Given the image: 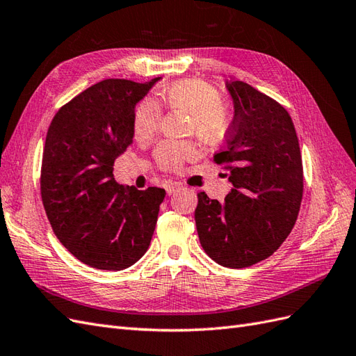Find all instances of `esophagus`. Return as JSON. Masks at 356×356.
<instances>
[{
  "mask_svg": "<svg viewBox=\"0 0 356 356\" xmlns=\"http://www.w3.org/2000/svg\"><path fill=\"white\" fill-rule=\"evenodd\" d=\"M165 188H166V193H168V195L170 196V195H175L177 191H179V190L182 188V186H181V184H178V182H168Z\"/></svg>",
  "mask_w": 356,
  "mask_h": 356,
  "instance_id": "34e87169",
  "label": "esophagus"
}]
</instances>
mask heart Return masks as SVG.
Listing matches in <instances>:
<instances>
[{
  "instance_id": "1",
  "label": "heart",
  "mask_w": 356,
  "mask_h": 356,
  "mask_svg": "<svg viewBox=\"0 0 356 356\" xmlns=\"http://www.w3.org/2000/svg\"><path fill=\"white\" fill-rule=\"evenodd\" d=\"M160 98L169 108L179 110L190 115L188 131L202 143L218 144L227 135L230 117L221 104V96L212 86L200 80H182L169 86L160 93ZM160 110L154 101L145 99L136 106L135 135L138 138L152 136L159 126ZM196 153L190 143H161L156 149L159 165L165 169H178L182 161Z\"/></svg>"
}]
</instances>
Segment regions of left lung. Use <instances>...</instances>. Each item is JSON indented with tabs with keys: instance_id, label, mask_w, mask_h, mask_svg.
Segmentation results:
<instances>
[{
	"instance_id": "8db88e82",
	"label": "left lung",
	"mask_w": 356,
	"mask_h": 356,
	"mask_svg": "<svg viewBox=\"0 0 356 356\" xmlns=\"http://www.w3.org/2000/svg\"><path fill=\"white\" fill-rule=\"evenodd\" d=\"M233 101L227 145L213 156L227 163L233 188L224 202L200 191L195 220L213 261L243 268L270 257L293 230L303 197L296 127L281 104L243 81H225Z\"/></svg>"
}]
</instances>
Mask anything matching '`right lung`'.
I'll list each match as a JSON object with an SVG mask.
<instances>
[{
  "label": "right lung",
  "instance_id": "right-lung-1",
  "mask_svg": "<svg viewBox=\"0 0 356 356\" xmlns=\"http://www.w3.org/2000/svg\"><path fill=\"white\" fill-rule=\"evenodd\" d=\"M160 77L108 79L53 117L41 165V199L56 238L84 264L123 270L152 242L165 190L120 186L114 161L132 144L135 108Z\"/></svg>",
  "mask_w": 356,
  "mask_h": 356
}]
</instances>
